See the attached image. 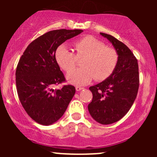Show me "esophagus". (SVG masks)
Wrapping results in <instances>:
<instances>
[{
    "instance_id": "obj_1",
    "label": "esophagus",
    "mask_w": 157,
    "mask_h": 157,
    "mask_svg": "<svg viewBox=\"0 0 157 157\" xmlns=\"http://www.w3.org/2000/svg\"><path fill=\"white\" fill-rule=\"evenodd\" d=\"M75 89H76V91H81V90L83 89L84 88L83 87H80V86H76V88H75Z\"/></svg>"
}]
</instances>
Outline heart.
Listing matches in <instances>:
<instances>
[{
	"label": "heart",
	"mask_w": 157,
	"mask_h": 157,
	"mask_svg": "<svg viewBox=\"0 0 157 157\" xmlns=\"http://www.w3.org/2000/svg\"><path fill=\"white\" fill-rule=\"evenodd\" d=\"M74 52L66 46H60L55 51V60L66 72L75 67L77 59H82L81 68L67 75V80L75 86H82L94 80L103 81L112 75L119 61L115 48L92 36H86L73 44Z\"/></svg>",
	"instance_id": "obj_1"
}]
</instances>
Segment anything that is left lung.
Instances as JSON below:
<instances>
[{
	"label": "left lung",
	"instance_id": "1",
	"mask_svg": "<svg viewBox=\"0 0 157 157\" xmlns=\"http://www.w3.org/2000/svg\"><path fill=\"white\" fill-rule=\"evenodd\" d=\"M117 52L116 69L105 80L89 88L93 95L88 109L94 120L102 125L117 122L128 113L140 86L138 62L126 45L112 35L100 32Z\"/></svg>",
	"mask_w": 157,
	"mask_h": 157
}]
</instances>
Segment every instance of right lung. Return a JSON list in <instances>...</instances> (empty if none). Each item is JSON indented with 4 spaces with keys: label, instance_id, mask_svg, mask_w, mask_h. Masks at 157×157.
Segmentation results:
<instances>
[{
    "label": "right lung",
    "instance_id": "1",
    "mask_svg": "<svg viewBox=\"0 0 157 157\" xmlns=\"http://www.w3.org/2000/svg\"><path fill=\"white\" fill-rule=\"evenodd\" d=\"M81 29H57L40 36L27 46L20 58L15 78L19 100L29 116L37 123L49 125L63 115L75 94V86H55L66 82L55 60V51Z\"/></svg>",
    "mask_w": 157,
    "mask_h": 157
}]
</instances>
